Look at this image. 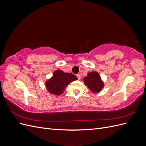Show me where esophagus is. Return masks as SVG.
<instances>
[{"mask_svg":"<svg viewBox=\"0 0 146 146\" xmlns=\"http://www.w3.org/2000/svg\"><path fill=\"white\" fill-rule=\"evenodd\" d=\"M77 78H78V80H80V78H81V76L79 74H77Z\"/></svg>","mask_w":146,"mask_h":146,"instance_id":"1","label":"esophagus"}]
</instances>
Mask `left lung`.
Here are the masks:
<instances>
[{"label":"left lung","mask_w":146,"mask_h":146,"mask_svg":"<svg viewBox=\"0 0 146 146\" xmlns=\"http://www.w3.org/2000/svg\"><path fill=\"white\" fill-rule=\"evenodd\" d=\"M84 79V83L92 92H99L104 86V83L100 80L99 74L96 72H91L88 74V76Z\"/></svg>","instance_id":"left-lung-1"}]
</instances>
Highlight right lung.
<instances>
[{
  "label": "right lung",
  "instance_id": "add662e5",
  "mask_svg": "<svg viewBox=\"0 0 146 146\" xmlns=\"http://www.w3.org/2000/svg\"><path fill=\"white\" fill-rule=\"evenodd\" d=\"M77 77L71 73H64L60 70L54 72L53 77L46 82L48 91L51 94L60 95L64 91V87L74 80Z\"/></svg>",
  "mask_w": 146,
  "mask_h": 146
}]
</instances>
